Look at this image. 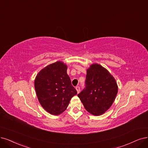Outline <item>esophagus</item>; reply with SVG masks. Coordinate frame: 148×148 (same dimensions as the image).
Masks as SVG:
<instances>
[{"mask_svg": "<svg viewBox=\"0 0 148 148\" xmlns=\"http://www.w3.org/2000/svg\"><path fill=\"white\" fill-rule=\"evenodd\" d=\"M75 89H76V90H77V92L79 93V92H80V87L79 86H77L75 87Z\"/></svg>", "mask_w": 148, "mask_h": 148, "instance_id": "34e87169", "label": "esophagus"}]
</instances>
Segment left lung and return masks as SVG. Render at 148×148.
Here are the masks:
<instances>
[{"label": "left lung", "mask_w": 148, "mask_h": 148, "mask_svg": "<svg viewBox=\"0 0 148 148\" xmlns=\"http://www.w3.org/2000/svg\"><path fill=\"white\" fill-rule=\"evenodd\" d=\"M117 92L113 76L100 64H93L87 69L85 88L77 96L87 111L99 116L111 107Z\"/></svg>", "instance_id": "left-lung-1"}]
</instances>
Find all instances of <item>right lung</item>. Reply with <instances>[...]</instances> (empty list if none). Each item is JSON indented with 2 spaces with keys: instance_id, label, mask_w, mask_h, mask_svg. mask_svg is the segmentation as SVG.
I'll use <instances>...</instances> for the list:
<instances>
[{
  "instance_id": "right-lung-1",
  "label": "right lung",
  "mask_w": 148,
  "mask_h": 148,
  "mask_svg": "<svg viewBox=\"0 0 148 148\" xmlns=\"http://www.w3.org/2000/svg\"><path fill=\"white\" fill-rule=\"evenodd\" d=\"M66 71V65L57 62L42 69L35 80L38 101L47 112L55 115L64 112L71 98L77 95Z\"/></svg>"
}]
</instances>
